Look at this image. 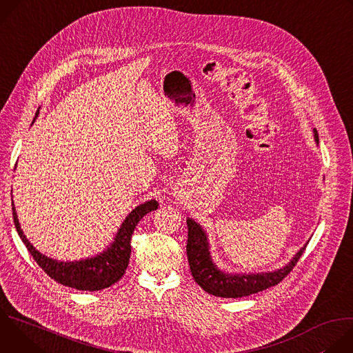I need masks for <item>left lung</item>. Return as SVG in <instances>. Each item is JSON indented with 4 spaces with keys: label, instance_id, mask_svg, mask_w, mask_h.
Segmentation results:
<instances>
[{
    "label": "left lung",
    "instance_id": "obj_1",
    "mask_svg": "<svg viewBox=\"0 0 353 353\" xmlns=\"http://www.w3.org/2000/svg\"><path fill=\"white\" fill-rule=\"evenodd\" d=\"M319 142L317 130L313 131ZM188 240H187V257L191 274L195 282L205 292L219 297H243L253 293L263 292L271 286L278 285L296 265L303 254L307 243L301 247L296 256L282 268L271 272L259 274H228L221 271L212 261L208 236L191 218L187 219Z\"/></svg>",
    "mask_w": 353,
    "mask_h": 353
}]
</instances>
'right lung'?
Here are the masks:
<instances>
[{
  "label": "right lung",
  "instance_id": "add662e5",
  "mask_svg": "<svg viewBox=\"0 0 353 353\" xmlns=\"http://www.w3.org/2000/svg\"><path fill=\"white\" fill-rule=\"evenodd\" d=\"M37 116V114H36ZM34 121V120H33ZM158 201L150 199L132 210L121 223L114 241L96 257L79 261H57L37 251L23 234L12 201L17 232L39 267L56 282L78 290H100L112 286L125 274L131 254V237L138 222L150 211L158 210Z\"/></svg>",
  "mask_w": 353,
  "mask_h": 353
}]
</instances>
